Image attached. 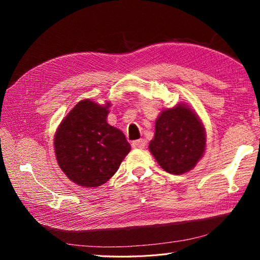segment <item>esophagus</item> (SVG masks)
Returning a JSON list of instances; mask_svg holds the SVG:
<instances>
[{
    "instance_id": "34e87169",
    "label": "esophagus",
    "mask_w": 260,
    "mask_h": 260,
    "mask_svg": "<svg viewBox=\"0 0 260 260\" xmlns=\"http://www.w3.org/2000/svg\"><path fill=\"white\" fill-rule=\"evenodd\" d=\"M133 147L135 148H144L146 146V141L143 140V139H140V140H136L133 142Z\"/></svg>"
}]
</instances>
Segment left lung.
<instances>
[{
  "label": "left lung",
  "mask_w": 260,
  "mask_h": 260,
  "mask_svg": "<svg viewBox=\"0 0 260 260\" xmlns=\"http://www.w3.org/2000/svg\"><path fill=\"white\" fill-rule=\"evenodd\" d=\"M148 148L164 171L183 174L202 157L206 129L194 110L181 103L159 114Z\"/></svg>",
  "instance_id": "obj_1"
}]
</instances>
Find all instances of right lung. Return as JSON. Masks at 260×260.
<instances>
[{"label": "right lung", "instance_id": "right-lung-1", "mask_svg": "<svg viewBox=\"0 0 260 260\" xmlns=\"http://www.w3.org/2000/svg\"><path fill=\"white\" fill-rule=\"evenodd\" d=\"M109 107L110 103L80 101L56 132L58 164L76 184L93 187L106 183L131 151L123 132L107 123Z\"/></svg>", "mask_w": 260, "mask_h": 260}]
</instances>
